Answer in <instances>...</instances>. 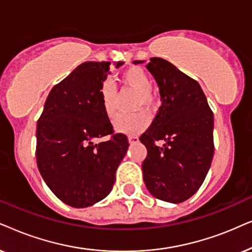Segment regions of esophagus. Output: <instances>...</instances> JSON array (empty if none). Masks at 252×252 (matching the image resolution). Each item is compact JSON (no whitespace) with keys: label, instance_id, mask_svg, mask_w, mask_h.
<instances>
[{"label":"esophagus","instance_id":"obj_1","mask_svg":"<svg viewBox=\"0 0 252 252\" xmlns=\"http://www.w3.org/2000/svg\"><path fill=\"white\" fill-rule=\"evenodd\" d=\"M128 140H129L130 144H137V143L139 142V138L137 136H130L129 138H128Z\"/></svg>","mask_w":252,"mask_h":252}]
</instances>
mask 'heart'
Masks as SVG:
<instances>
[{"instance_id":"1","label":"heart","mask_w":252,"mask_h":252,"mask_svg":"<svg viewBox=\"0 0 252 252\" xmlns=\"http://www.w3.org/2000/svg\"><path fill=\"white\" fill-rule=\"evenodd\" d=\"M124 85L131 87L137 92L135 109L145 108L153 110L157 106V95L151 90V79L147 73L139 66H130L121 75ZM100 101L107 117L113 119L117 113V90L113 82L106 80L99 90ZM150 124V115L144 110L132 114H122L114 121L116 131L126 135H137L147 128Z\"/></svg>"}]
</instances>
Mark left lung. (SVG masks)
<instances>
[{"label": "left lung", "mask_w": 252, "mask_h": 252, "mask_svg": "<svg viewBox=\"0 0 252 252\" xmlns=\"http://www.w3.org/2000/svg\"><path fill=\"white\" fill-rule=\"evenodd\" d=\"M146 68L157 80L162 103L139 138L147 149L144 182L156 198L182 203L197 192L211 167L213 113L199 84L172 63L152 58ZM159 140H165L161 148L155 144Z\"/></svg>", "instance_id": "left-lung-1"}]
</instances>
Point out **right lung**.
<instances>
[{"label": "right lung", "mask_w": 252, "mask_h": 252, "mask_svg": "<svg viewBox=\"0 0 252 252\" xmlns=\"http://www.w3.org/2000/svg\"><path fill=\"white\" fill-rule=\"evenodd\" d=\"M109 65L77 66L53 87L36 123L39 172L54 194L72 207L91 206L108 196L129 147L126 135L114 132L100 101ZM103 136L109 139L99 142Z\"/></svg>", "instance_id": "right-lung-1"}]
</instances>
